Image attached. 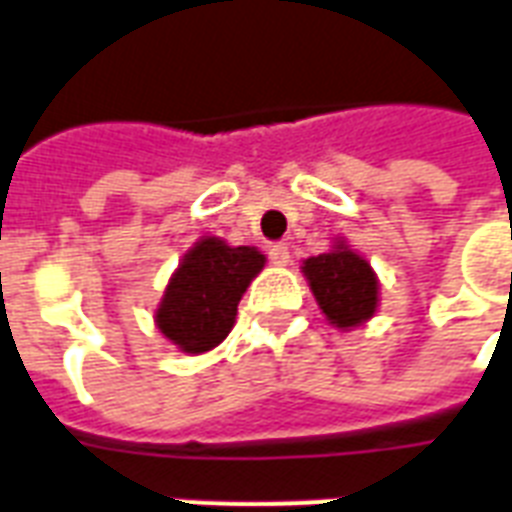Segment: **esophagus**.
I'll return each mask as SVG.
<instances>
[{
  "label": "esophagus",
  "mask_w": 512,
  "mask_h": 512,
  "mask_svg": "<svg viewBox=\"0 0 512 512\" xmlns=\"http://www.w3.org/2000/svg\"><path fill=\"white\" fill-rule=\"evenodd\" d=\"M270 261L272 264H278V267H286L288 264V259H291V256H288V245L286 242H275V245H270Z\"/></svg>",
  "instance_id": "34e87169"
}]
</instances>
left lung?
Segmentation results:
<instances>
[{"label": "left lung", "mask_w": 512, "mask_h": 512, "mask_svg": "<svg viewBox=\"0 0 512 512\" xmlns=\"http://www.w3.org/2000/svg\"><path fill=\"white\" fill-rule=\"evenodd\" d=\"M302 270L332 324L348 329L372 318L378 307V278L359 253L337 245L334 251L307 259Z\"/></svg>", "instance_id": "8db88e82"}]
</instances>
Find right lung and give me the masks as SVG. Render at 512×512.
Returning a JSON list of instances; mask_svg holds the SVG:
<instances>
[{"label":"right lung","instance_id":"add662e5","mask_svg":"<svg viewBox=\"0 0 512 512\" xmlns=\"http://www.w3.org/2000/svg\"><path fill=\"white\" fill-rule=\"evenodd\" d=\"M264 267L256 248H232L218 237L199 240L183 256L156 310L161 334L186 353L224 343L245 288Z\"/></svg>","mask_w":512,"mask_h":512}]
</instances>
